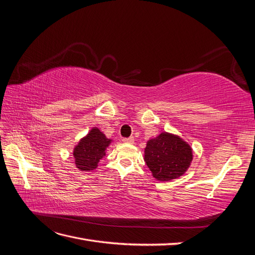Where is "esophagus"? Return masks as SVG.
<instances>
[{
    "instance_id": "1",
    "label": "esophagus",
    "mask_w": 255,
    "mask_h": 255,
    "mask_svg": "<svg viewBox=\"0 0 255 255\" xmlns=\"http://www.w3.org/2000/svg\"><path fill=\"white\" fill-rule=\"evenodd\" d=\"M122 141L125 143H133L134 142V138L133 137H128V138H123Z\"/></svg>"
}]
</instances>
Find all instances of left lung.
Listing matches in <instances>:
<instances>
[{
	"label": "left lung",
	"mask_w": 255,
	"mask_h": 255,
	"mask_svg": "<svg viewBox=\"0 0 255 255\" xmlns=\"http://www.w3.org/2000/svg\"><path fill=\"white\" fill-rule=\"evenodd\" d=\"M192 160L190 146L179 136L161 133L149 140L144 161L158 181H171L185 173Z\"/></svg>",
	"instance_id": "obj_1"
}]
</instances>
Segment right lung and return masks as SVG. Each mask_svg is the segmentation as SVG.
I'll return each mask as SVG.
<instances>
[{"instance_id":"1","label":"right lung","mask_w":255,"mask_h":255,"mask_svg":"<svg viewBox=\"0 0 255 255\" xmlns=\"http://www.w3.org/2000/svg\"><path fill=\"white\" fill-rule=\"evenodd\" d=\"M110 143L111 140L107 139L99 128H92L74 148L73 156L76 167L82 171L94 170L100 159L105 155V150Z\"/></svg>"}]
</instances>
